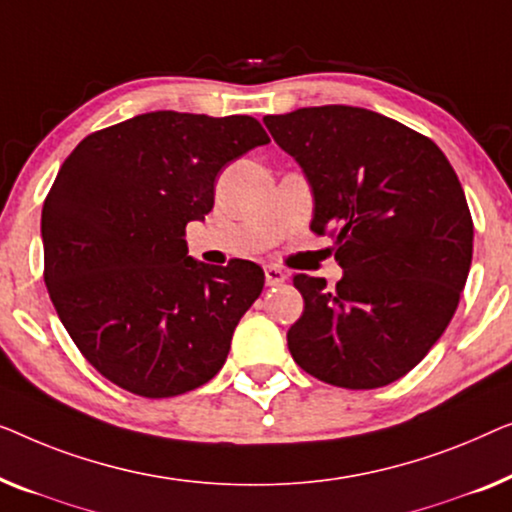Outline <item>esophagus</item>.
Instances as JSON below:
<instances>
[{"label":"esophagus","mask_w":512,"mask_h":512,"mask_svg":"<svg viewBox=\"0 0 512 512\" xmlns=\"http://www.w3.org/2000/svg\"><path fill=\"white\" fill-rule=\"evenodd\" d=\"M264 276H266V285H269V287L283 285L287 280L285 271L278 269V266H264Z\"/></svg>","instance_id":"esophagus-1"}]
</instances>
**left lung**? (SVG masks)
I'll use <instances>...</instances> for the list:
<instances>
[{
    "label": "left lung",
    "instance_id": "8db88e82",
    "mask_svg": "<svg viewBox=\"0 0 512 512\" xmlns=\"http://www.w3.org/2000/svg\"><path fill=\"white\" fill-rule=\"evenodd\" d=\"M313 194L311 229L334 232L343 278L299 273L294 362L322 383L373 390L422 362L457 311L473 220L448 157L427 136L357 106L266 115Z\"/></svg>",
    "mask_w": 512,
    "mask_h": 512
}]
</instances>
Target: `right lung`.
I'll use <instances>...</instances> for the list:
<instances>
[{"label": "right lung", "mask_w": 512, "mask_h": 512, "mask_svg": "<svg viewBox=\"0 0 512 512\" xmlns=\"http://www.w3.org/2000/svg\"><path fill=\"white\" fill-rule=\"evenodd\" d=\"M269 143L250 115L150 111L78 143L41 213L46 287L83 357L122 390L185 394L222 369L262 266L187 255L220 169Z\"/></svg>", "instance_id": "1"}]
</instances>
